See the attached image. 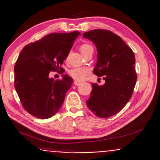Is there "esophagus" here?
Returning a JSON list of instances; mask_svg holds the SVG:
<instances>
[{
	"label": "esophagus",
	"mask_w": 160,
	"mask_h": 160,
	"mask_svg": "<svg viewBox=\"0 0 160 160\" xmlns=\"http://www.w3.org/2000/svg\"><path fill=\"white\" fill-rule=\"evenodd\" d=\"M81 84V82H80V81H78V80H75L74 81V84L76 86H78V85H80V84Z\"/></svg>",
	"instance_id": "1"
}]
</instances>
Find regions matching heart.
<instances>
[{
    "label": "heart",
    "mask_w": 160,
    "mask_h": 160,
    "mask_svg": "<svg viewBox=\"0 0 160 160\" xmlns=\"http://www.w3.org/2000/svg\"><path fill=\"white\" fill-rule=\"evenodd\" d=\"M93 49V47L88 43H83L80 47V51L82 55L87 52H88L90 50ZM89 73V71L87 68L77 67L73 68L72 69L68 71V74L70 76L77 80H83L86 78L87 76Z\"/></svg>",
    "instance_id": "b5f03b06"
}]
</instances>
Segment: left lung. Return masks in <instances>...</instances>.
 Returning <instances> with one entry per match:
<instances>
[{
    "mask_svg": "<svg viewBox=\"0 0 160 160\" xmlns=\"http://www.w3.org/2000/svg\"><path fill=\"white\" fill-rule=\"evenodd\" d=\"M94 43L98 59L93 73L104 76L105 83H92L93 89L87 107L100 118H108L117 114L132 95L137 76L134 64L135 56L119 36L108 30H92L83 33Z\"/></svg>",
    "mask_w": 160,
    "mask_h": 160,
    "instance_id": "1",
    "label": "left lung"
}]
</instances>
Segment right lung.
<instances>
[{"instance_id": "add662e5", "label": "right lung", "mask_w": 160, "mask_h": 160, "mask_svg": "<svg viewBox=\"0 0 160 160\" xmlns=\"http://www.w3.org/2000/svg\"><path fill=\"white\" fill-rule=\"evenodd\" d=\"M79 35L78 31L51 33L21 51L14 66V87L23 107L33 117L51 118L62 107L73 78L65 74L55 80L49 73L62 70L60 66Z\"/></svg>"}]
</instances>
